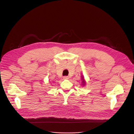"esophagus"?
I'll return each mask as SVG.
<instances>
[{"label":"esophagus","mask_w":134,"mask_h":134,"mask_svg":"<svg viewBox=\"0 0 134 134\" xmlns=\"http://www.w3.org/2000/svg\"><path fill=\"white\" fill-rule=\"evenodd\" d=\"M69 79L68 76H63V79Z\"/></svg>","instance_id":"obj_1"}]
</instances>
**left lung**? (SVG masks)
Wrapping results in <instances>:
<instances>
[{"instance_id": "8db88e82", "label": "left lung", "mask_w": 134, "mask_h": 134, "mask_svg": "<svg viewBox=\"0 0 134 134\" xmlns=\"http://www.w3.org/2000/svg\"><path fill=\"white\" fill-rule=\"evenodd\" d=\"M82 86H85V84H86V81H85V80L83 79V76L82 77Z\"/></svg>"}]
</instances>
